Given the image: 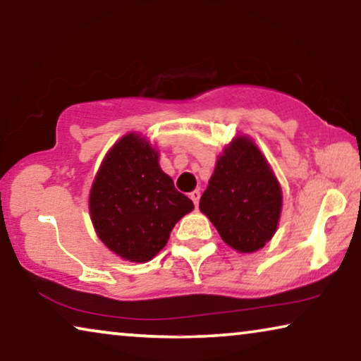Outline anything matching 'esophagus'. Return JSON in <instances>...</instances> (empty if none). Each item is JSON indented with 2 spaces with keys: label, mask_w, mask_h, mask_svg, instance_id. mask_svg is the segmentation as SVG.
Returning a JSON list of instances; mask_svg holds the SVG:
<instances>
[{
  "label": "esophagus",
  "mask_w": 361,
  "mask_h": 361,
  "mask_svg": "<svg viewBox=\"0 0 361 361\" xmlns=\"http://www.w3.org/2000/svg\"><path fill=\"white\" fill-rule=\"evenodd\" d=\"M190 197H191V201L195 202V206L197 207L199 206V197H201V192L192 191V192H190Z\"/></svg>",
  "instance_id": "1"
}]
</instances>
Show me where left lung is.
<instances>
[{
    "label": "left lung",
    "instance_id": "8db88e82",
    "mask_svg": "<svg viewBox=\"0 0 361 361\" xmlns=\"http://www.w3.org/2000/svg\"><path fill=\"white\" fill-rule=\"evenodd\" d=\"M199 209L225 243L240 252L261 250L276 233L282 190L250 137H235L219 155Z\"/></svg>",
    "mask_w": 361,
    "mask_h": 361
}]
</instances>
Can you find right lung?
Masks as SVG:
<instances>
[{
	"label": "right lung",
	"instance_id": "right-lung-1",
	"mask_svg": "<svg viewBox=\"0 0 361 361\" xmlns=\"http://www.w3.org/2000/svg\"><path fill=\"white\" fill-rule=\"evenodd\" d=\"M89 209L106 248L126 261L147 262L195 204L160 169L157 150L129 133L105 155L90 188Z\"/></svg>",
	"mask_w": 361,
	"mask_h": 361
}]
</instances>
